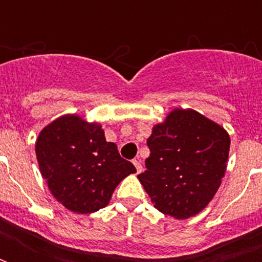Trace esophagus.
Instances as JSON below:
<instances>
[{"label":"esophagus","mask_w":262,"mask_h":262,"mask_svg":"<svg viewBox=\"0 0 262 262\" xmlns=\"http://www.w3.org/2000/svg\"><path fill=\"white\" fill-rule=\"evenodd\" d=\"M133 164H135L136 170H137V174H140V172L143 171V166H141V163H140V160L135 159L133 160Z\"/></svg>","instance_id":"esophagus-1"}]
</instances>
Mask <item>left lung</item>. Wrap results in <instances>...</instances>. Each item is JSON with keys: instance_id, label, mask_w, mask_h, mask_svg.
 Wrapping results in <instances>:
<instances>
[{"instance_id": "1", "label": "left lung", "mask_w": 262, "mask_h": 262, "mask_svg": "<svg viewBox=\"0 0 262 262\" xmlns=\"http://www.w3.org/2000/svg\"><path fill=\"white\" fill-rule=\"evenodd\" d=\"M230 135L193 108H174L152 127L147 170L137 175L154 207L189 219L211 203L227 168Z\"/></svg>"}]
</instances>
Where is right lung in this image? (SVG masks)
Listing matches in <instances>:
<instances>
[{"mask_svg":"<svg viewBox=\"0 0 262 262\" xmlns=\"http://www.w3.org/2000/svg\"><path fill=\"white\" fill-rule=\"evenodd\" d=\"M35 152L51 194L81 215L107 207L118 183L136 172L117 145L107 143L102 125L79 114L61 115L43 127Z\"/></svg>","mask_w":262,"mask_h":262,"instance_id":"obj_1","label":"right lung"}]
</instances>
